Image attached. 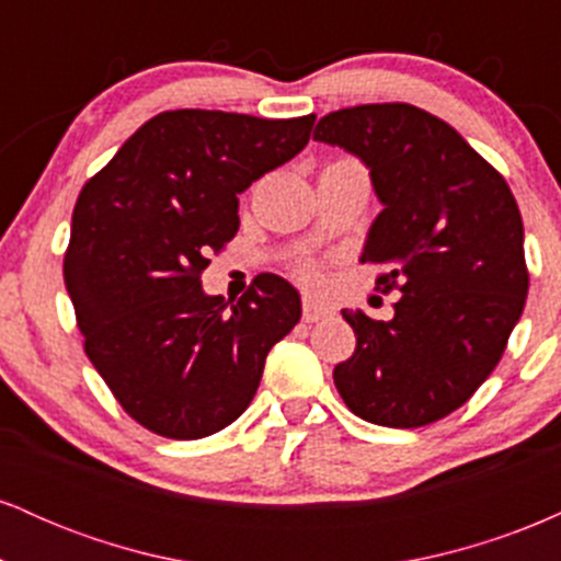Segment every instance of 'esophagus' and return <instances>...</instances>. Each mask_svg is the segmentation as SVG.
<instances>
[{
    "label": "esophagus",
    "instance_id": "esophagus-1",
    "mask_svg": "<svg viewBox=\"0 0 561 561\" xmlns=\"http://www.w3.org/2000/svg\"><path fill=\"white\" fill-rule=\"evenodd\" d=\"M330 317H332L330 306H321V302H317V300L302 302V321H308V324H317V321H324Z\"/></svg>",
    "mask_w": 561,
    "mask_h": 561
}]
</instances>
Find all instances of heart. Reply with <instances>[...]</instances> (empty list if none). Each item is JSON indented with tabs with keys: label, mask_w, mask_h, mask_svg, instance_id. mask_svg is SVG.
Wrapping results in <instances>:
<instances>
[{
	"label": "heart",
	"mask_w": 561,
	"mask_h": 561,
	"mask_svg": "<svg viewBox=\"0 0 561 561\" xmlns=\"http://www.w3.org/2000/svg\"><path fill=\"white\" fill-rule=\"evenodd\" d=\"M295 276H298V279H300L306 287H317L319 282H321V276H324V274H321L319 263L302 261V263H298V268H295Z\"/></svg>",
	"instance_id": "obj_1"
}]
</instances>
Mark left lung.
I'll use <instances>...</instances> for the list:
<instances>
[{"label": "left lung", "instance_id": "obj_1", "mask_svg": "<svg viewBox=\"0 0 561 561\" xmlns=\"http://www.w3.org/2000/svg\"><path fill=\"white\" fill-rule=\"evenodd\" d=\"M313 139L362 158L382 210L362 263H379L396 317L343 311L356 351L334 366L347 409L382 427H424L491 377L527 285L517 199L456 128L405 102L356 105L317 124Z\"/></svg>", "mask_w": 561, "mask_h": 561}]
</instances>
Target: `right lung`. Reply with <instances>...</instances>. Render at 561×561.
Returning <instances> with one entry per match:
<instances>
[{
  "mask_svg": "<svg viewBox=\"0 0 561 561\" xmlns=\"http://www.w3.org/2000/svg\"><path fill=\"white\" fill-rule=\"evenodd\" d=\"M313 121L165 111L83 184L66 287L89 362L150 433L197 440L234 422L300 321L282 276L259 274L229 306L199 274L240 229L237 195L298 156Z\"/></svg>",
  "mask_w": 561,
  "mask_h": 561,
  "instance_id": "right-lung-1",
  "label": "right lung"
}]
</instances>
